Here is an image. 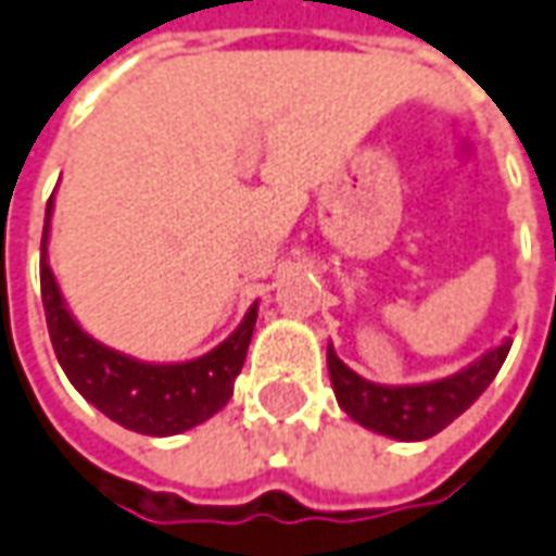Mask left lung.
<instances>
[{
  "label": "left lung",
  "instance_id": "1",
  "mask_svg": "<svg viewBox=\"0 0 556 556\" xmlns=\"http://www.w3.org/2000/svg\"><path fill=\"white\" fill-rule=\"evenodd\" d=\"M508 350H511V338H505L500 346L486 350L484 356L475 358L471 365L451 377H441L432 383H414V387H383L346 368L334 353V346L328 343V374L338 405L358 426L395 441H422L438 435L444 426H451L463 410L475 405V399L500 374Z\"/></svg>",
  "mask_w": 556,
  "mask_h": 556
}]
</instances>
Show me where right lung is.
Returning <instances> with one entry per match:
<instances>
[{
    "mask_svg": "<svg viewBox=\"0 0 556 556\" xmlns=\"http://www.w3.org/2000/svg\"><path fill=\"white\" fill-rule=\"evenodd\" d=\"M51 213L54 198L48 200L41 230V304L56 362L66 371L72 387L97 410H103L109 420L142 435H179L218 414L233 395V380L247 362L258 304L249 307L243 323L228 341L191 362H142L118 353L90 338L66 309V301L48 264Z\"/></svg>",
    "mask_w": 556,
    "mask_h": 556,
    "instance_id": "1",
    "label": "right lung"
}]
</instances>
